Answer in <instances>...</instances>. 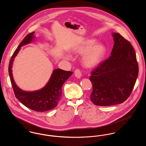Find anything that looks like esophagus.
<instances>
[{"mask_svg":"<svg viewBox=\"0 0 146 146\" xmlns=\"http://www.w3.org/2000/svg\"><path fill=\"white\" fill-rule=\"evenodd\" d=\"M74 76H76V78H80L82 76V73L79 69H76L74 72Z\"/></svg>","mask_w":146,"mask_h":146,"instance_id":"1","label":"esophagus"}]
</instances>
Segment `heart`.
<instances>
[{
  "instance_id": "b5f03b06",
  "label": "heart",
  "mask_w": 146,
  "mask_h": 146,
  "mask_svg": "<svg viewBox=\"0 0 146 146\" xmlns=\"http://www.w3.org/2000/svg\"><path fill=\"white\" fill-rule=\"evenodd\" d=\"M94 39H88L84 40L71 50V52L75 54L82 55V63L86 68H93L97 66L104 58L106 49L103 44H96ZM68 59L69 57L66 56Z\"/></svg>"
}]
</instances>
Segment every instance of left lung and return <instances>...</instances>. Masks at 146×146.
<instances>
[{"instance_id": "obj_1", "label": "left lung", "mask_w": 146, "mask_h": 146, "mask_svg": "<svg viewBox=\"0 0 146 146\" xmlns=\"http://www.w3.org/2000/svg\"><path fill=\"white\" fill-rule=\"evenodd\" d=\"M114 41L111 56L91 72V101L108 106L124 102L130 96L139 74V66L132 45L118 33H112Z\"/></svg>"}]
</instances>
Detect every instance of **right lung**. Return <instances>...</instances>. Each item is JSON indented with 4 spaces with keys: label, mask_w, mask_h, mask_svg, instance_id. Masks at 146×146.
<instances>
[{
    "label": "right lung",
    "mask_w": 146,
    "mask_h": 146,
    "mask_svg": "<svg viewBox=\"0 0 146 146\" xmlns=\"http://www.w3.org/2000/svg\"><path fill=\"white\" fill-rule=\"evenodd\" d=\"M35 32L28 34L16 49L9 64V74L15 97L28 108L36 111H47L57 106L62 96V86L64 83L73 73L72 72L61 69L53 70L49 82L39 90L26 91L19 88L14 81L12 66L14 58L19 53L21 46L32 42L35 38Z\"/></svg>",
    "instance_id": "right-lung-1"
}]
</instances>
